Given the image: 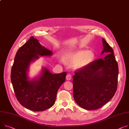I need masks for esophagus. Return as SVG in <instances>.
<instances>
[{
  "instance_id": "obj_1",
  "label": "esophagus",
  "mask_w": 129,
  "mask_h": 129,
  "mask_svg": "<svg viewBox=\"0 0 129 129\" xmlns=\"http://www.w3.org/2000/svg\"><path fill=\"white\" fill-rule=\"evenodd\" d=\"M66 80H70L72 79V75L70 74H68L66 75Z\"/></svg>"
}]
</instances>
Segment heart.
<instances>
[{
    "label": "heart",
    "mask_w": 129,
    "mask_h": 129,
    "mask_svg": "<svg viewBox=\"0 0 129 129\" xmlns=\"http://www.w3.org/2000/svg\"><path fill=\"white\" fill-rule=\"evenodd\" d=\"M95 54L91 51L78 50L70 53L66 56V61L71 64H75L77 69L82 68L89 65L94 59Z\"/></svg>",
    "instance_id": "b5f03b06"
}]
</instances>
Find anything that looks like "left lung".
Segmentation results:
<instances>
[{
	"label": "left lung",
	"instance_id": "left-lung-1",
	"mask_svg": "<svg viewBox=\"0 0 129 129\" xmlns=\"http://www.w3.org/2000/svg\"><path fill=\"white\" fill-rule=\"evenodd\" d=\"M101 54L103 58L92 62L76 70L73 76V95L76 102L86 110H96L104 105L116 92L119 73L114 51L104 39Z\"/></svg>",
	"mask_w": 129,
	"mask_h": 129
}]
</instances>
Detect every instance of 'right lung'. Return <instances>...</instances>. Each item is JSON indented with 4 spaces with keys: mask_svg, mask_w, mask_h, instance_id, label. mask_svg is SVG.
<instances>
[{
    "mask_svg": "<svg viewBox=\"0 0 129 129\" xmlns=\"http://www.w3.org/2000/svg\"><path fill=\"white\" fill-rule=\"evenodd\" d=\"M52 51L31 37L17 51L11 73V80L16 98L25 108L34 111H44L55 103L57 92L65 81L66 72L53 74L44 68L39 78L29 80L30 63L39 56H50Z\"/></svg>",
    "mask_w": 129,
    "mask_h": 129,
    "instance_id": "obj_1",
    "label": "right lung"
}]
</instances>
